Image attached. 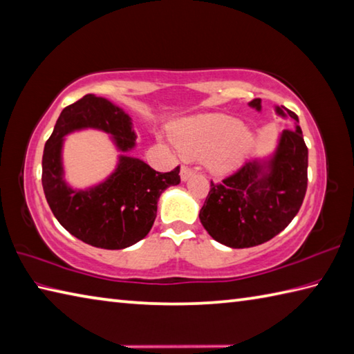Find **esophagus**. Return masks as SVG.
Segmentation results:
<instances>
[{
  "label": "esophagus",
  "instance_id": "1",
  "mask_svg": "<svg viewBox=\"0 0 354 354\" xmlns=\"http://www.w3.org/2000/svg\"><path fill=\"white\" fill-rule=\"evenodd\" d=\"M192 172H194V171H192L189 166L183 165L182 169H180V177H182V180H188L192 176Z\"/></svg>",
  "mask_w": 354,
  "mask_h": 354
}]
</instances>
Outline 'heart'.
I'll return each instance as SVG.
<instances>
[{"mask_svg":"<svg viewBox=\"0 0 354 354\" xmlns=\"http://www.w3.org/2000/svg\"><path fill=\"white\" fill-rule=\"evenodd\" d=\"M180 154L191 158L206 157L208 168L216 174H228L242 163L252 143L240 120L225 114L191 118L174 131Z\"/></svg>","mask_w":354,"mask_h":354,"instance_id":"heart-1","label":"heart"}]
</instances>
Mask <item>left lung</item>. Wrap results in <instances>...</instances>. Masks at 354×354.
<instances>
[{"instance_id": "8db88e82", "label": "left lung", "mask_w": 354, "mask_h": 354, "mask_svg": "<svg viewBox=\"0 0 354 354\" xmlns=\"http://www.w3.org/2000/svg\"><path fill=\"white\" fill-rule=\"evenodd\" d=\"M251 106L260 109V98L252 100ZM277 112L299 122L283 106ZM268 168L270 174L260 177L262 168L250 162L220 183L211 180L198 217L212 239L230 248H251L268 242L291 223L308 186V148L299 126L282 132Z\"/></svg>"}]
</instances>
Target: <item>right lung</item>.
<instances>
[{
  "label": "right lung",
  "instance_id": "1",
  "mask_svg": "<svg viewBox=\"0 0 354 354\" xmlns=\"http://www.w3.org/2000/svg\"><path fill=\"white\" fill-rule=\"evenodd\" d=\"M80 128H98L115 136L122 151L134 146L129 117L108 100L88 94L66 106L44 146L43 189L53 216L72 236L103 250H123L151 231L162 192L180 183V166L158 172L138 158L122 157L117 171L89 191H72L62 180L63 136Z\"/></svg>",
  "mask_w": 354,
  "mask_h": 354
}]
</instances>
